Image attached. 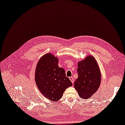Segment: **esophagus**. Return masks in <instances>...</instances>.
Masks as SVG:
<instances>
[{
	"label": "esophagus",
	"mask_w": 125,
	"mask_h": 125,
	"mask_svg": "<svg viewBox=\"0 0 125 125\" xmlns=\"http://www.w3.org/2000/svg\"><path fill=\"white\" fill-rule=\"evenodd\" d=\"M69 79H70V80L72 81V82L73 83H74V80H73V77H69Z\"/></svg>",
	"instance_id": "obj_1"
}]
</instances>
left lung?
Returning <instances> with one entry per match:
<instances>
[{
    "label": "left lung",
    "instance_id": "1",
    "mask_svg": "<svg viewBox=\"0 0 125 125\" xmlns=\"http://www.w3.org/2000/svg\"><path fill=\"white\" fill-rule=\"evenodd\" d=\"M78 78L74 83L79 95L84 99L90 98L99 88L101 80L100 70L95 59L91 56L78 63Z\"/></svg>",
    "mask_w": 125,
    "mask_h": 125
}]
</instances>
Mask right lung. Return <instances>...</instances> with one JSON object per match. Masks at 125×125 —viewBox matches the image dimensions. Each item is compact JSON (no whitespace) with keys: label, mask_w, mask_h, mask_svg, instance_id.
Masks as SVG:
<instances>
[{"label":"right lung","mask_w":125,"mask_h":125,"mask_svg":"<svg viewBox=\"0 0 125 125\" xmlns=\"http://www.w3.org/2000/svg\"><path fill=\"white\" fill-rule=\"evenodd\" d=\"M35 81L41 94L55 102L60 99L65 89L73 85L66 77L65 70L58 66V58L51 53L42 57L38 63Z\"/></svg>","instance_id":"obj_1"}]
</instances>
